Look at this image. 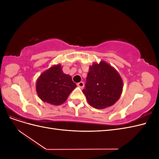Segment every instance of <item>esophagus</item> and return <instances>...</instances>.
I'll return each mask as SVG.
<instances>
[{
    "mask_svg": "<svg viewBox=\"0 0 159 159\" xmlns=\"http://www.w3.org/2000/svg\"><path fill=\"white\" fill-rule=\"evenodd\" d=\"M78 86H79L80 88H84V83L83 82V81H80V82H79V83H78Z\"/></svg>",
    "mask_w": 159,
    "mask_h": 159,
    "instance_id": "esophagus-1",
    "label": "esophagus"
}]
</instances>
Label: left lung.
Returning <instances> with one entry per match:
<instances>
[{"label":"left lung","instance_id":"1","mask_svg":"<svg viewBox=\"0 0 159 159\" xmlns=\"http://www.w3.org/2000/svg\"><path fill=\"white\" fill-rule=\"evenodd\" d=\"M123 81L118 72L106 62L89 67L83 93L93 107L101 109L111 106L119 99Z\"/></svg>","mask_w":159,"mask_h":159}]
</instances>
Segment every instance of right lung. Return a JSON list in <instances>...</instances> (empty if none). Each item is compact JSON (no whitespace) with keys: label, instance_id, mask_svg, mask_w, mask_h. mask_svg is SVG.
<instances>
[{"label":"right lung","instance_id":"1","mask_svg":"<svg viewBox=\"0 0 159 159\" xmlns=\"http://www.w3.org/2000/svg\"><path fill=\"white\" fill-rule=\"evenodd\" d=\"M76 87L71 77L64 74L60 65L52 68L42 74L36 82L38 95L44 102L54 105L64 103Z\"/></svg>","mask_w":159,"mask_h":159}]
</instances>
